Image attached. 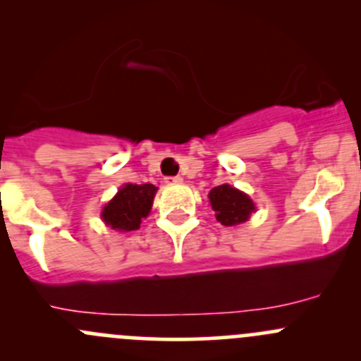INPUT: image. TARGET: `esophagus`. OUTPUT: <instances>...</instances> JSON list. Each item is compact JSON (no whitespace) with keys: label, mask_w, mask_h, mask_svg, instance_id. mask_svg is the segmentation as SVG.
<instances>
[{"label":"esophagus","mask_w":361,"mask_h":361,"mask_svg":"<svg viewBox=\"0 0 361 361\" xmlns=\"http://www.w3.org/2000/svg\"><path fill=\"white\" fill-rule=\"evenodd\" d=\"M183 181V178L181 176H167L166 178V183H181Z\"/></svg>","instance_id":"obj_1"}]
</instances>
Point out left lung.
Masks as SVG:
<instances>
[{"mask_svg":"<svg viewBox=\"0 0 361 361\" xmlns=\"http://www.w3.org/2000/svg\"><path fill=\"white\" fill-rule=\"evenodd\" d=\"M209 202L214 209V216L221 225H239L250 218L255 211V204L246 194L231 185H220L209 192Z\"/></svg>","mask_w":361,"mask_h":361,"instance_id":"obj_1","label":"left lung"}]
</instances>
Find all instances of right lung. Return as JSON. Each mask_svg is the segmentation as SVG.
I'll return each instance as SVG.
<instances>
[{
  "mask_svg": "<svg viewBox=\"0 0 361 361\" xmlns=\"http://www.w3.org/2000/svg\"><path fill=\"white\" fill-rule=\"evenodd\" d=\"M155 192L157 187L152 183L123 185L118 194L104 206L101 216L115 231H136L140 228L141 218H147L150 213Z\"/></svg>",
  "mask_w": 361,
  "mask_h": 361,
  "instance_id": "obj_1",
  "label": "right lung"
}]
</instances>
